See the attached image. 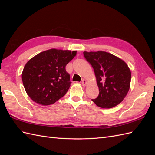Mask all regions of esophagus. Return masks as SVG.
<instances>
[{"label":"esophagus","instance_id":"34e87169","mask_svg":"<svg viewBox=\"0 0 155 155\" xmlns=\"http://www.w3.org/2000/svg\"><path fill=\"white\" fill-rule=\"evenodd\" d=\"M81 83H82V85H83V86H85V85H87V81H86V79H83Z\"/></svg>","mask_w":155,"mask_h":155}]
</instances>
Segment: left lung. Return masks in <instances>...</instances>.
<instances>
[{
    "label": "left lung",
    "mask_w": 155,
    "mask_h": 155,
    "mask_svg": "<svg viewBox=\"0 0 155 155\" xmlns=\"http://www.w3.org/2000/svg\"><path fill=\"white\" fill-rule=\"evenodd\" d=\"M83 55L94 68L99 88V95L92 101L104 109L120 104L130 88L131 73L127 64L105 51H84Z\"/></svg>",
    "instance_id": "obj_1"
}]
</instances>
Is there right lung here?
<instances>
[{
	"mask_svg": "<svg viewBox=\"0 0 155 155\" xmlns=\"http://www.w3.org/2000/svg\"><path fill=\"white\" fill-rule=\"evenodd\" d=\"M76 52L50 49L27 62L22 80L27 94L33 101L41 105H48L65 95L71 83L65 67Z\"/></svg>",
	"mask_w": 155,
	"mask_h": 155,
	"instance_id": "right-lung-1",
	"label": "right lung"
}]
</instances>
